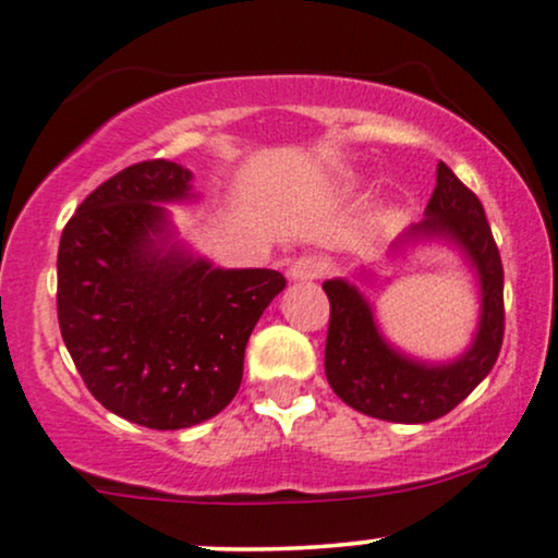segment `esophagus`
Segmentation results:
<instances>
[{"instance_id": "34e87169", "label": "esophagus", "mask_w": 558, "mask_h": 558, "mask_svg": "<svg viewBox=\"0 0 558 558\" xmlns=\"http://www.w3.org/2000/svg\"><path fill=\"white\" fill-rule=\"evenodd\" d=\"M323 275V262L317 257H299L293 262L291 267H288V278L293 280V283H304V280H315Z\"/></svg>"}]
</instances>
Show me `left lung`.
I'll return each instance as SVG.
<instances>
[{
    "label": "left lung",
    "instance_id": "obj_1",
    "mask_svg": "<svg viewBox=\"0 0 558 558\" xmlns=\"http://www.w3.org/2000/svg\"><path fill=\"white\" fill-rule=\"evenodd\" d=\"M448 243L477 275L480 317L472 343L448 362H425L396 349L383 336L375 310L362 288L345 278L325 280L330 328L325 343V375L343 403L369 417L422 425L451 412L488 377L504 341V267L480 198L438 162L435 191L425 220L403 230L388 259L417 243ZM362 283L373 272L362 270Z\"/></svg>",
    "mask_w": 558,
    "mask_h": 558
}]
</instances>
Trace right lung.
Segmentation results:
<instances>
[{"mask_svg":"<svg viewBox=\"0 0 558 558\" xmlns=\"http://www.w3.org/2000/svg\"><path fill=\"white\" fill-rule=\"evenodd\" d=\"M168 159L125 168L62 230L57 319L92 396L151 430L215 417L239 393L248 336L286 288L278 270H226L178 241L165 204L198 198Z\"/></svg>","mask_w":558,"mask_h":558,"instance_id":"right-lung-1","label":"right lung"}]
</instances>
